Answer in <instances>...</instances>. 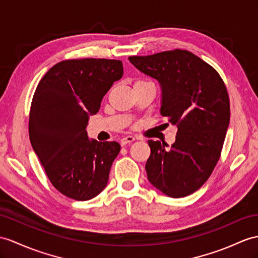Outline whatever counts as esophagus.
<instances>
[{"mask_svg": "<svg viewBox=\"0 0 258 258\" xmlns=\"http://www.w3.org/2000/svg\"><path fill=\"white\" fill-rule=\"evenodd\" d=\"M134 141H135V137H133V136H125V137L121 138L120 143H121V146H125V144H127V143H131V142H134Z\"/></svg>", "mask_w": 258, "mask_h": 258, "instance_id": "esophagus-1", "label": "esophagus"}]
</instances>
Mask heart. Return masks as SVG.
<instances>
[{"label": "heart", "mask_w": 258, "mask_h": 258, "mask_svg": "<svg viewBox=\"0 0 258 258\" xmlns=\"http://www.w3.org/2000/svg\"><path fill=\"white\" fill-rule=\"evenodd\" d=\"M137 82H146V81H142V80H139V81H137Z\"/></svg>", "instance_id": "b5f03b06"}]
</instances>
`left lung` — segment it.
Masks as SVG:
<instances>
[{"label":"left lung","mask_w":258,"mask_h":258,"mask_svg":"<svg viewBox=\"0 0 258 258\" xmlns=\"http://www.w3.org/2000/svg\"><path fill=\"white\" fill-rule=\"evenodd\" d=\"M129 61L159 81L161 115L178 128L168 151L160 141H148V179L168 197H186L206 183L220 159L230 122L227 87L215 69L187 50L133 55Z\"/></svg>","instance_id":"left-lung-1"}]
</instances>
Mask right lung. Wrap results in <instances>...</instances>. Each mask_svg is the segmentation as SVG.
Listing matches in <instances>:
<instances>
[{"label": "right lung", "instance_id": "1", "mask_svg": "<svg viewBox=\"0 0 258 258\" xmlns=\"http://www.w3.org/2000/svg\"><path fill=\"white\" fill-rule=\"evenodd\" d=\"M122 74L120 60L72 59L53 66L37 85L29 112L30 143L51 184L69 198L90 200L107 185L120 146L91 140L85 129Z\"/></svg>", "mask_w": 258, "mask_h": 258}]
</instances>
